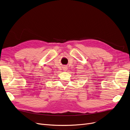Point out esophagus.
<instances>
[{"label": "esophagus", "instance_id": "esophagus-1", "mask_svg": "<svg viewBox=\"0 0 130 130\" xmlns=\"http://www.w3.org/2000/svg\"><path fill=\"white\" fill-rule=\"evenodd\" d=\"M63 68L64 71H66V70H67V66H64L63 67Z\"/></svg>", "mask_w": 130, "mask_h": 130}]
</instances>
